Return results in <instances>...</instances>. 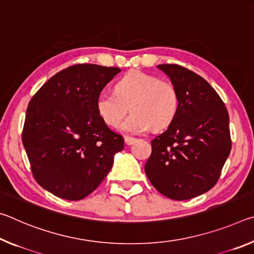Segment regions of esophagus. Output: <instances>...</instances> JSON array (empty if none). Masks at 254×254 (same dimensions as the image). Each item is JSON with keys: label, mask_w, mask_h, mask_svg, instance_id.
Listing matches in <instances>:
<instances>
[{"label": "esophagus", "mask_w": 254, "mask_h": 254, "mask_svg": "<svg viewBox=\"0 0 254 254\" xmlns=\"http://www.w3.org/2000/svg\"><path fill=\"white\" fill-rule=\"evenodd\" d=\"M135 142H136L135 137H129V136L125 137V143H126L127 145H132Z\"/></svg>", "instance_id": "1"}]
</instances>
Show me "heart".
Wrapping results in <instances>:
<instances>
[{"label":"heart","instance_id":"b5f03b06","mask_svg":"<svg viewBox=\"0 0 254 254\" xmlns=\"http://www.w3.org/2000/svg\"><path fill=\"white\" fill-rule=\"evenodd\" d=\"M95 106L99 117L110 127L117 126L130 107L132 114L120 128L140 134L152 126L163 129L171 125L178 115L180 98L172 82L142 70H130L116 83L115 92L100 93Z\"/></svg>","mask_w":254,"mask_h":254}]
</instances>
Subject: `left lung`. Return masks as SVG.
<instances>
[{
	"instance_id": "1",
	"label": "left lung",
	"mask_w": 254,
	"mask_h": 254,
	"mask_svg": "<svg viewBox=\"0 0 254 254\" xmlns=\"http://www.w3.org/2000/svg\"><path fill=\"white\" fill-rule=\"evenodd\" d=\"M177 86L176 119L152 140L145 172L153 187L173 200L210 190L221 177L232 139L225 103L205 78L177 64L157 66Z\"/></svg>"
}]
</instances>
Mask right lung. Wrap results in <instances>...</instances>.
<instances>
[{
  "label": "right lung",
  "mask_w": 254,
  "mask_h": 254,
  "mask_svg": "<svg viewBox=\"0 0 254 254\" xmlns=\"http://www.w3.org/2000/svg\"><path fill=\"white\" fill-rule=\"evenodd\" d=\"M120 72L95 64L56 73L29 102L22 130L33 178L66 200H81L98 188L124 148V138L99 117L98 95Z\"/></svg>",
  "instance_id": "add662e5"
}]
</instances>
